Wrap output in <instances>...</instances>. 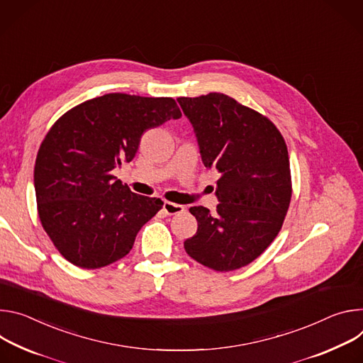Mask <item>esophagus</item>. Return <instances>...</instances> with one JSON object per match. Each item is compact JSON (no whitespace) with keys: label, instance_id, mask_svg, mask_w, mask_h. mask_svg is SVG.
Here are the masks:
<instances>
[{"label":"esophagus","instance_id":"obj_1","mask_svg":"<svg viewBox=\"0 0 363 363\" xmlns=\"http://www.w3.org/2000/svg\"><path fill=\"white\" fill-rule=\"evenodd\" d=\"M183 211H184V208L180 206V205H176V203H172V202H164V203H163V213H164V215L172 216V215L182 213Z\"/></svg>","mask_w":363,"mask_h":363}]
</instances>
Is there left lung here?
<instances>
[{
    "label": "left lung",
    "instance_id": "obj_1",
    "mask_svg": "<svg viewBox=\"0 0 363 363\" xmlns=\"http://www.w3.org/2000/svg\"><path fill=\"white\" fill-rule=\"evenodd\" d=\"M206 169L218 170L216 212L190 208L197 232L186 252L215 271L258 258L283 226L291 200L289 151L271 121L223 94L177 98Z\"/></svg>",
    "mask_w": 363,
    "mask_h": 363
}]
</instances>
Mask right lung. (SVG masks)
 Here are the masks:
<instances>
[{
    "instance_id": "right-lung-1",
    "label": "right lung",
    "mask_w": 363,
    "mask_h": 363,
    "mask_svg": "<svg viewBox=\"0 0 363 363\" xmlns=\"http://www.w3.org/2000/svg\"><path fill=\"white\" fill-rule=\"evenodd\" d=\"M180 116L172 98L106 94L56 121L35 158L34 189L40 220L69 262L95 269L133 250L163 202L133 193L112 170L135 157L147 130Z\"/></svg>"
}]
</instances>
